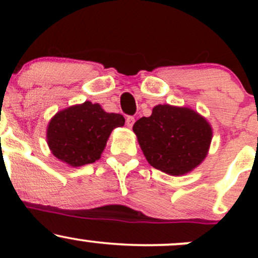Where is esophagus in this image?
<instances>
[{
	"instance_id": "esophagus-1",
	"label": "esophagus",
	"mask_w": 258,
	"mask_h": 258,
	"mask_svg": "<svg viewBox=\"0 0 258 258\" xmlns=\"http://www.w3.org/2000/svg\"><path fill=\"white\" fill-rule=\"evenodd\" d=\"M135 117L133 116H127L126 117V126L127 127H130V128H131V127L133 126V123H135Z\"/></svg>"
}]
</instances>
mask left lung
<instances>
[{"label": "left lung", "instance_id": "8db88e82", "mask_svg": "<svg viewBox=\"0 0 258 258\" xmlns=\"http://www.w3.org/2000/svg\"><path fill=\"white\" fill-rule=\"evenodd\" d=\"M142 152L153 167L171 176L199 166L209 152L212 128L205 117L184 106L156 105L133 125Z\"/></svg>", "mask_w": 258, "mask_h": 258}]
</instances>
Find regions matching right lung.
I'll return each instance as SVG.
<instances>
[{"mask_svg": "<svg viewBox=\"0 0 258 258\" xmlns=\"http://www.w3.org/2000/svg\"><path fill=\"white\" fill-rule=\"evenodd\" d=\"M121 114L106 112L99 104L85 102L57 112L47 127V143L55 158L73 167L98 160L109 136L123 126Z\"/></svg>", "mask_w": 258, "mask_h": 258, "instance_id": "right-lung-1", "label": "right lung"}]
</instances>
